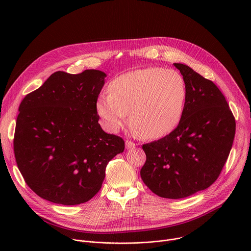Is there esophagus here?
Returning <instances> with one entry per match:
<instances>
[{
	"label": "esophagus",
	"instance_id": "obj_1",
	"mask_svg": "<svg viewBox=\"0 0 251 251\" xmlns=\"http://www.w3.org/2000/svg\"><path fill=\"white\" fill-rule=\"evenodd\" d=\"M125 145H126V149H133V148L136 147L135 143H133V142H131V141H126Z\"/></svg>",
	"mask_w": 251,
	"mask_h": 251
}]
</instances>
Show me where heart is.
<instances>
[{
	"label": "heart",
	"instance_id": "obj_1",
	"mask_svg": "<svg viewBox=\"0 0 251 251\" xmlns=\"http://www.w3.org/2000/svg\"><path fill=\"white\" fill-rule=\"evenodd\" d=\"M98 97L97 113L111 132L129 123L148 139L171 133L180 123L187 98L184 76L173 68L150 67L114 78Z\"/></svg>",
	"mask_w": 251,
	"mask_h": 251
}]
</instances>
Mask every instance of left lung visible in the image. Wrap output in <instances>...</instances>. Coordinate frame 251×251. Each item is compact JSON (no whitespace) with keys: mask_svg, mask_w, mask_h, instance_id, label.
Wrapping results in <instances>:
<instances>
[{"mask_svg":"<svg viewBox=\"0 0 251 251\" xmlns=\"http://www.w3.org/2000/svg\"><path fill=\"white\" fill-rule=\"evenodd\" d=\"M187 98L176 128L143 145L146 163L140 175L157 196L183 199L203 191L219 177L235 134V120L226 97L212 81L183 63Z\"/></svg>","mask_w":251,"mask_h":251,"instance_id":"left-lung-1","label":"left lung"}]
</instances>
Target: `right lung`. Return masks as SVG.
Instances as JSON below:
<instances>
[{
    "label": "right lung",
    "instance_id": "right-lung-1",
    "mask_svg": "<svg viewBox=\"0 0 251 251\" xmlns=\"http://www.w3.org/2000/svg\"><path fill=\"white\" fill-rule=\"evenodd\" d=\"M106 74H52L19 107L14 151L27 186L54 203L88 201L100 190L107 164L123 153L122 138L104 132L96 102Z\"/></svg>",
    "mask_w": 251,
    "mask_h": 251
}]
</instances>
